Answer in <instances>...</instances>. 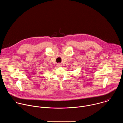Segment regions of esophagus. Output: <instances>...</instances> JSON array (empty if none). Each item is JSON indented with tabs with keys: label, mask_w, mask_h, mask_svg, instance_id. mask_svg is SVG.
Segmentation results:
<instances>
[{
	"label": "esophagus",
	"mask_w": 123,
	"mask_h": 123,
	"mask_svg": "<svg viewBox=\"0 0 123 123\" xmlns=\"http://www.w3.org/2000/svg\"><path fill=\"white\" fill-rule=\"evenodd\" d=\"M61 64H60V63H58V64H57V66H58V67H59V66H61Z\"/></svg>",
	"instance_id": "esophagus-1"
}]
</instances>
